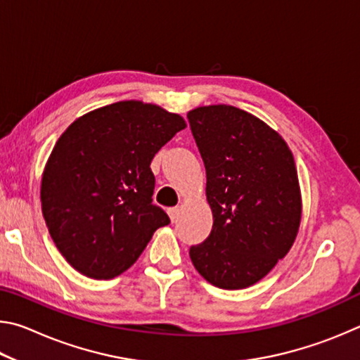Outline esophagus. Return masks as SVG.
I'll return each mask as SVG.
<instances>
[{
  "mask_svg": "<svg viewBox=\"0 0 360 360\" xmlns=\"http://www.w3.org/2000/svg\"><path fill=\"white\" fill-rule=\"evenodd\" d=\"M179 214H181V210L179 208H169L168 210V216H169V219H172V222L178 221Z\"/></svg>",
  "mask_w": 360,
  "mask_h": 360,
  "instance_id": "obj_1",
  "label": "esophagus"
}]
</instances>
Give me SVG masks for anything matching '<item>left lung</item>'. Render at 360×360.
<instances>
[{
	"instance_id": "1",
	"label": "left lung",
	"mask_w": 360,
	"mask_h": 360,
	"mask_svg": "<svg viewBox=\"0 0 360 360\" xmlns=\"http://www.w3.org/2000/svg\"><path fill=\"white\" fill-rule=\"evenodd\" d=\"M187 119L205 163L214 221L208 238L188 255L216 288H249L297 238L302 193L294 155L278 131L235 106H198Z\"/></svg>"
}]
</instances>
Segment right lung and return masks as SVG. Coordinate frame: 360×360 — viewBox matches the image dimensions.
<instances>
[{
	"instance_id": "obj_1",
	"label": "right lung",
	"mask_w": 360,
	"mask_h": 360,
	"mask_svg": "<svg viewBox=\"0 0 360 360\" xmlns=\"http://www.w3.org/2000/svg\"><path fill=\"white\" fill-rule=\"evenodd\" d=\"M152 103L117 101L81 115L53 146L41 181V208L66 262L94 279L135 264L167 212L152 205L150 162L186 129Z\"/></svg>"
}]
</instances>
